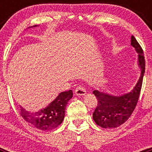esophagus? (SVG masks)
I'll return each instance as SVG.
<instances>
[{
	"label": "esophagus",
	"instance_id": "obj_1",
	"mask_svg": "<svg viewBox=\"0 0 152 152\" xmlns=\"http://www.w3.org/2000/svg\"><path fill=\"white\" fill-rule=\"evenodd\" d=\"M75 94L77 96H84L87 94V91H86V88L84 87H83V86H79V87H77L75 89Z\"/></svg>",
	"mask_w": 152,
	"mask_h": 152
}]
</instances>
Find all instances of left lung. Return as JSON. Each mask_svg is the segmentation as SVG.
Segmentation results:
<instances>
[{"mask_svg": "<svg viewBox=\"0 0 152 152\" xmlns=\"http://www.w3.org/2000/svg\"><path fill=\"white\" fill-rule=\"evenodd\" d=\"M131 45L138 53V65L140 68V77L130 92L124 94L112 95L100 91H94L98 104L93 113V119L97 126L104 129L117 128L130 117L136 107L142 88L145 73V57L142 47L133 36H131Z\"/></svg>", "mask_w": 152, "mask_h": 152, "instance_id": "left-lung-1", "label": "left lung"}]
</instances>
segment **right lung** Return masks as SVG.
Listing matches in <instances>:
<instances>
[{
    "instance_id": "add662e5",
    "label": "right lung",
    "mask_w": 152,
    "mask_h": 152,
    "mask_svg": "<svg viewBox=\"0 0 152 152\" xmlns=\"http://www.w3.org/2000/svg\"><path fill=\"white\" fill-rule=\"evenodd\" d=\"M35 25L30 27H36ZM73 96L72 90L60 93L49 105L37 112H29L20 106V115L27 123L42 131L57 128L64 120L68 102Z\"/></svg>"
}]
</instances>
